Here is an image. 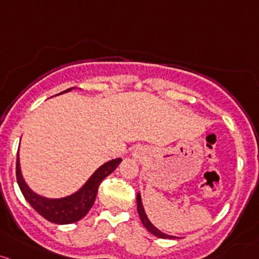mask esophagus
Listing matches in <instances>:
<instances>
[{"mask_svg":"<svg viewBox=\"0 0 259 259\" xmlns=\"http://www.w3.org/2000/svg\"><path fill=\"white\" fill-rule=\"evenodd\" d=\"M145 152L143 151V149H135L134 152H133V156L136 158V160H141L144 157Z\"/></svg>","mask_w":259,"mask_h":259,"instance_id":"esophagus-1","label":"esophagus"}]
</instances>
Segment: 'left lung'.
<instances>
[{"label":"left lung","mask_w":259,"mask_h":259,"mask_svg":"<svg viewBox=\"0 0 259 259\" xmlns=\"http://www.w3.org/2000/svg\"><path fill=\"white\" fill-rule=\"evenodd\" d=\"M136 203H138L139 217H140L141 223H143V225L145 226V229H146L147 231L151 232L152 235L157 236V237H160V238H176L175 236H169V235L163 234V232L160 231V230H158V229H156V227L152 225L151 221H150L149 218H147L146 212H145V209H144V206H143V201H141L140 193H138V195H136Z\"/></svg>","instance_id":"obj_1"}]
</instances>
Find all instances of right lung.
Returning a JSON list of instances; mask_svg holds the SVG:
<instances>
[{
    "instance_id": "right-lung-1",
    "label": "right lung",
    "mask_w": 259,
    "mask_h": 259,
    "mask_svg": "<svg viewBox=\"0 0 259 259\" xmlns=\"http://www.w3.org/2000/svg\"><path fill=\"white\" fill-rule=\"evenodd\" d=\"M72 88H69L61 93L70 92ZM61 93H59V95H61ZM120 162L121 158H115V160L108 161L107 163L102 164L97 171L91 176L90 180L84 183V186L81 189L69 195V197L60 199L41 197L28 187L21 172L18 152H17L16 176L22 194L24 195L25 200L32 205V208L50 223L65 225V224L76 223V221L86 217L87 212L95 204L101 182L114 171Z\"/></svg>"
}]
</instances>
